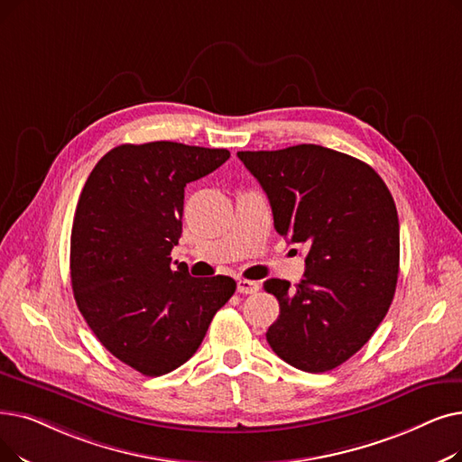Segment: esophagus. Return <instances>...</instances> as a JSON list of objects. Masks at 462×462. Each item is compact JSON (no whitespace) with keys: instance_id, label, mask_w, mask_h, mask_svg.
Returning <instances> with one entry per match:
<instances>
[{"instance_id":"34e87169","label":"esophagus","mask_w":462,"mask_h":462,"mask_svg":"<svg viewBox=\"0 0 462 462\" xmlns=\"http://www.w3.org/2000/svg\"><path fill=\"white\" fill-rule=\"evenodd\" d=\"M260 289L258 281H249V279H237V292L242 294H253Z\"/></svg>"}]
</instances>
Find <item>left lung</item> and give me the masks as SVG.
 I'll list each match as a JSON object with an SVG mask.
<instances>
[{
    "label": "left lung",
    "instance_id": "obj_1",
    "mask_svg": "<svg viewBox=\"0 0 462 462\" xmlns=\"http://www.w3.org/2000/svg\"><path fill=\"white\" fill-rule=\"evenodd\" d=\"M237 156L264 189L277 234L306 247L296 289L285 279L264 281L279 300L268 344L298 370L328 372L368 342L393 302L400 263L394 199L363 160L320 145Z\"/></svg>",
    "mask_w": 462,
    "mask_h": 462
}]
</instances>
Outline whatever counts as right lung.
<instances>
[{
	"label": "right lung",
	"instance_id": "1",
	"mask_svg": "<svg viewBox=\"0 0 462 462\" xmlns=\"http://www.w3.org/2000/svg\"><path fill=\"white\" fill-rule=\"evenodd\" d=\"M230 158L173 142L118 145L88 175L71 228V287L102 346L139 374L164 375L196 353L236 291L228 275L171 268L185 187Z\"/></svg>",
	"mask_w": 462,
	"mask_h": 462
}]
</instances>
